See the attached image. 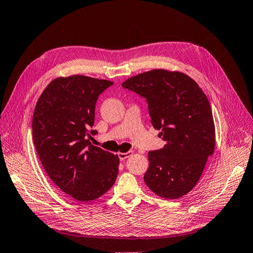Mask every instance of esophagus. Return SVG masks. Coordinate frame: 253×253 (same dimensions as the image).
<instances>
[{"instance_id": "1", "label": "esophagus", "mask_w": 253, "mask_h": 253, "mask_svg": "<svg viewBox=\"0 0 253 253\" xmlns=\"http://www.w3.org/2000/svg\"><path fill=\"white\" fill-rule=\"evenodd\" d=\"M134 152L133 151H127V152H119L118 153V158L120 161H125L126 159L129 158V156L133 154Z\"/></svg>"}]
</instances>
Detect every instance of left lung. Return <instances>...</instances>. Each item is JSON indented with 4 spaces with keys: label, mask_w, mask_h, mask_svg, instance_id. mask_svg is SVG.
<instances>
[{
    "label": "left lung",
    "mask_w": 253,
    "mask_h": 253,
    "mask_svg": "<svg viewBox=\"0 0 253 253\" xmlns=\"http://www.w3.org/2000/svg\"><path fill=\"white\" fill-rule=\"evenodd\" d=\"M123 87L146 99L151 124L167 142L148 152L144 181L156 196L175 200L194 188L215 148L211 106L198 83L178 71L155 69L126 79Z\"/></svg>",
    "instance_id": "left-lung-1"
}]
</instances>
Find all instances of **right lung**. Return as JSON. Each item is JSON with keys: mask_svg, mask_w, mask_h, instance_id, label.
I'll use <instances>...</instances> for the list:
<instances>
[{"mask_svg": "<svg viewBox=\"0 0 253 253\" xmlns=\"http://www.w3.org/2000/svg\"><path fill=\"white\" fill-rule=\"evenodd\" d=\"M112 81L83 75L53 79L36 104L33 139L48 176L65 194L86 203L114 184L117 154L92 145L90 130L99 95Z\"/></svg>", "mask_w": 253, "mask_h": 253, "instance_id": "1", "label": "right lung"}]
</instances>
